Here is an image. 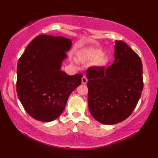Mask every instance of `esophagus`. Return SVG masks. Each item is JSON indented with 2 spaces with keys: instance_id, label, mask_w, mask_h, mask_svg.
I'll return each mask as SVG.
<instances>
[{
  "instance_id": "34e87169",
  "label": "esophagus",
  "mask_w": 158,
  "mask_h": 158,
  "mask_svg": "<svg viewBox=\"0 0 158 158\" xmlns=\"http://www.w3.org/2000/svg\"><path fill=\"white\" fill-rule=\"evenodd\" d=\"M81 82L83 84H86V83H88V79H87L85 77H83L81 78Z\"/></svg>"
}]
</instances>
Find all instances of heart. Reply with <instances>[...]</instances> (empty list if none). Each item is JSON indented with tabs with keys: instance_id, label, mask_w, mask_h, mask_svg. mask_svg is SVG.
Segmentation results:
<instances>
[{
	"instance_id": "1",
	"label": "heart",
	"mask_w": 158,
	"mask_h": 158,
	"mask_svg": "<svg viewBox=\"0 0 158 158\" xmlns=\"http://www.w3.org/2000/svg\"><path fill=\"white\" fill-rule=\"evenodd\" d=\"M102 53V51L100 49L85 48L79 52V58L82 61H94V65L95 66L102 68L106 66L109 62V57Z\"/></svg>"
}]
</instances>
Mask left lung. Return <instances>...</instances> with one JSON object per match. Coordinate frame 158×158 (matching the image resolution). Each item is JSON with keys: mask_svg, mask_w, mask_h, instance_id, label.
I'll list each match as a JSON object with an SVG mask.
<instances>
[{"mask_svg": "<svg viewBox=\"0 0 158 158\" xmlns=\"http://www.w3.org/2000/svg\"><path fill=\"white\" fill-rule=\"evenodd\" d=\"M115 60L107 69H88V107L98 122L111 125L128 117L143 89L140 57L122 41L115 42Z\"/></svg>", "mask_w": 158, "mask_h": 158, "instance_id": "8db88e82", "label": "left lung"}]
</instances>
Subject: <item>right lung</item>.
<instances>
[{
    "label": "right lung",
    "instance_id": "obj_1",
    "mask_svg": "<svg viewBox=\"0 0 158 158\" xmlns=\"http://www.w3.org/2000/svg\"><path fill=\"white\" fill-rule=\"evenodd\" d=\"M71 46V40L63 36L40 35L19 59L17 93L26 111L36 120L58 118L70 94L81 84V74L69 75L60 70Z\"/></svg>",
    "mask_w": 158,
    "mask_h": 158
}]
</instances>
